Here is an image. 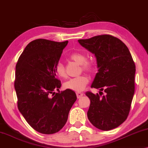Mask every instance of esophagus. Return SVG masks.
Returning <instances> with one entry per match:
<instances>
[{"instance_id":"obj_1","label":"esophagus","mask_w":148,"mask_h":148,"mask_svg":"<svg viewBox=\"0 0 148 148\" xmlns=\"http://www.w3.org/2000/svg\"><path fill=\"white\" fill-rule=\"evenodd\" d=\"M76 95H77V98H80L81 97H82L83 96H84V94H83V93H81V92H77Z\"/></svg>"}]
</instances>
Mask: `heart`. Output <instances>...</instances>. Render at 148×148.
<instances>
[{
    "label": "heart",
    "instance_id": "heart-1",
    "mask_svg": "<svg viewBox=\"0 0 148 148\" xmlns=\"http://www.w3.org/2000/svg\"><path fill=\"white\" fill-rule=\"evenodd\" d=\"M70 58L78 64H82L83 71L87 72H92L94 70V64L91 61H86V57L84 54L79 52H75L70 55ZM54 71L58 77L64 78L66 77L65 69L64 64L62 62H58L54 66ZM89 79L88 77L82 75L76 77L71 78L66 81L64 84L65 89L71 90L74 92H81L84 90L86 85L88 84Z\"/></svg>",
    "mask_w": 148,
    "mask_h": 148
}]
</instances>
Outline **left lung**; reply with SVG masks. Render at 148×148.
Listing matches in <instances>:
<instances>
[{"label": "left lung", "instance_id": "obj_1", "mask_svg": "<svg viewBox=\"0 0 148 148\" xmlns=\"http://www.w3.org/2000/svg\"><path fill=\"white\" fill-rule=\"evenodd\" d=\"M78 42L96 58L98 73L91 88L105 92L86 93L90 100L89 121L102 131L116 128L128 116L135 92V64L130 52L121 40L108 34Z\"/></svg>", "mask_w": 148, "mask_h": 148}]
</instances>
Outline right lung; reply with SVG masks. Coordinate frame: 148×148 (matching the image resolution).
Masks as SVG:
<instances>
[{
  "mask_svg": "<svg viewBox=\"0 0 148 148\" xmlns=\"http://www.w3.org/2000/svg\"><path fill=\"white\" fill-rule=\"evenodd\" d=\"M67 44L68 41L34 40L27 44L16 64L18 108L28 124L43 134H53L64 126L77 100L73 91L60 92L61 83L54 71ZM56 90L58 93L54 92Z\"/></svg>",
  "mask_w": 148,
  "mask_h": 148,
  "instance_id": "right-lung-1",
  "label": "right lung"
}]
</instances>
